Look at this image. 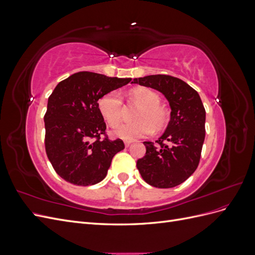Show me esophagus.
Listing matches in <instances>:
<instances>
[{"label": "esophagus", "instance_id": "34e87169", "mask_svg": "<svg viewBox=\"0 0 255 255\" xmlns=\"http://www.w3.org/2000/svg\"><path fill=\"white\" fill-rule=\"evenodd\" d=\"M130 143H132V141H128V140H127V141H125V145L127 146V148H128V146L130 145Z\"/></svg>", "mask_w": 255, "mask_h": 255}]
</instances>
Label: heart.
Returning a JSON list of instances; mask_svg holds the SVG:
<instances>
[{
  "label": "heart",
  "instance_id": "1",
  "mask_svg": "<svg viewBox=\"0 0 255 255\" xmlns=\"http://www.w3.org/2000/svg\"><path fill=\"white\" fill-rule=\"evenodd\" d=\"M129 99L141 107L136 114L137 121L121 122L115 127L113 134L126 140L150 135L153 129L163 128L167 122V112L159 105V96L150 88L138 87L129 92ZM122 98L118 91L107 92L99 99L98 107L104 120L115 126L122 115Z\"/></svg>",
  "mask_w": 255,
  "mask_h": 255
}]
</instances>
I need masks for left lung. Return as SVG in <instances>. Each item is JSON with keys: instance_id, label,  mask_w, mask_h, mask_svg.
<instances>
[{"instance_id": "left-lung-1", "label": "left lung", "mask_w": 255, "mask_h": 255, "mask_svg": "<svg viewBox=\"0 0 255 255\" xmlns=\"http://www.w3.org/2000/svg\"><path fill=\"white\" fill-rule=\"evenodd\" d=\"M134 84L161 92L170 105V121L155 141H143L145 155L137 160L142 179L151 186L171 188L197 169L205 138V110L198 92L184 81L156 74L134 79Z\"/></svg>"}]
</instances>
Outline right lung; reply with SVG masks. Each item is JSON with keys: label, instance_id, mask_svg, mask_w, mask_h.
Listing matches in <instances>:
<instances>
[{"label": "right lung", "instance_id": "right-lung-1", "mask_svg": "<svg viewBox=\"0 0 255 255\" xmlns=\"http://www.w3.org/2000/svg\"><path fill=\"white\" fill-rule=\"evenodd\" d=\"M129 82L83 71L53 90L44 115L45 152L54 170L67 182L80 186L101 182L115 154L125 149L121 139H101L106 125L98 101Z\"/></svg>", "mask_w": 255, "mask_h": 255}]
</instances>
